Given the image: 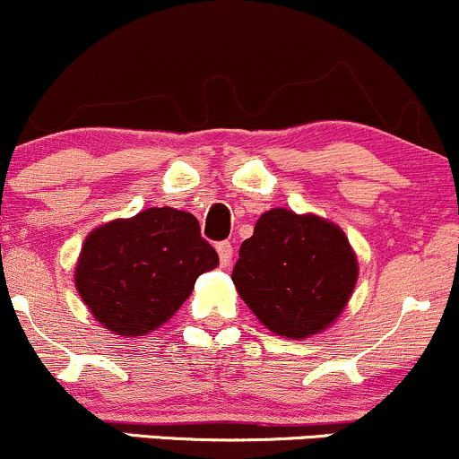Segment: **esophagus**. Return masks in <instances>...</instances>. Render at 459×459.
Wrapping results in <instances>:
<instances>
[{"label":"esophagus","instance_id":"34e87169","mask_svg":"<svg viewBox=\"0 0 459 459\" xmlns=\"http://www.w3.org/2000/svg\"><path fill=\"white\" fill-rule=\"evenodd\" d=\"M215 250H218L220 255V263H222L224 267H229L230 261H233V246H230V241H220V244L215 246Z\"/></svg>","mask_w":459,"mask_h":459}]
</instances>
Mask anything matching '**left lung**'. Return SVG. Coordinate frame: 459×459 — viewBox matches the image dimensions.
<instances>
[{
	"mask_svg": "<svg viewBox=\"0 0 459 459\" xmlns=\"http://www.w3.org/2000/svg\"><path fill=\"white\" fill-rule=\"evenodd\" d=\"M358 263L339 226L317 215L272 209L239 247L233 282L276 334L304 339L339 317L356 287Z\"/></svg>",
	"mask_w": 459,
	"mask_h": 459,
	"instance_id": "left-lung-1",
	"label": "left lung"
}]
</instances>
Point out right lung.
I'll return each instance as SVG.
<instances>
[{
    "label": "right lung",
    "mask_w": 459,
    "mask_h": 459,
    "mask_svg": "<svg viewBox=\"0 0 459 459\" xmlns=\"http://www.w3.org/2000/svg\"><path fill=\"white\" fill-rule=\"evenodd\" d=\"M218 263V252L203 239L192 213L146 209L86 237L75 284L105 328L142 336L166 324L189 298L200 273Z\"/></svg>",
    "instance_id": "1"
}]
</instances>
